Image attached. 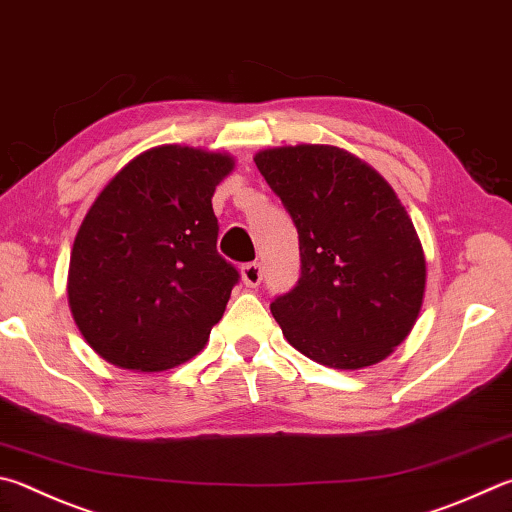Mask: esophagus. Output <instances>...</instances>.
<instances>
[{
    "instance_id": "obj_1",
    "label": "esophagus",
    "mask_w": 512,
    "mask_h": 512,
    "mask_svg": "<svg viewBox=\"0 0 512 512\" xmlns=\"http://www.w3.org/2000/svg\"><path fill=\"white\" fill-rule=\"evenodd\" d=\"M262 275H264V271H262V264H259V262H250V264L241 266V280H244L246 286L255 288V286L262 284Z\"/></svg>"
}]
</instances>
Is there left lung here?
<instances>
[{
    "label": "left lung",
    "instance_id": "left-lung-1",
    "mask_svg": "<svg viewBox=\"0 0 512 512\" xmlns=\"http://www.w3.org/2000/svg\"><path fill=\"white\" fill-rule=\"evenodd\" d=\"M255 163L300 237V280L271 304L284 338L333 369L385 360L425 293L421 241L396 192L331 145L273 147Z\"/></svg>",
    "mask_w": 512,
    "mask_h": 512
}]
</instances>
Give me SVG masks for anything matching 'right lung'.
Segmentation results:
<instances>
[{
    "label": "right lung",
    "instance_id": "right-lung-1",
    "mask_svg": "<svg viewBox=\"0 0 512 512\" xmlns=\"http://www.w3.org/2000/svg\"><path fill=\"white\" fill-rule=\"evenodd\" d=\"M235 161L161 145L129 161L98 194L73 241L69 306L98 356L165 371L206 345L235 264L217 253L212 194Z\"/></svg>",
    "mask_w": 512,
    "mask_h": 512
}]
</instances>
